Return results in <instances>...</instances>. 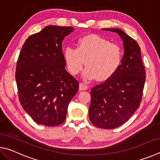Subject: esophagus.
<instances>
[{
	"mask_svg": "<svg viewBox=\"0 0 160 160\" xmlns=\"http://www.w3.org/2000/svg\"><path fill=\"white\" fill-rule=\"evenodd\" d=\"M80 90H86L88 89V87L83 83H80Z\"/></svg>",
	"mask_w": 160,
	"mask_h": 160,
	"instance_id": "obj_1",
	"label": "esophagus"
}]
</instances>
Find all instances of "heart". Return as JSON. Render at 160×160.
Here are the masks:
<instances>
[{
	"label": "heart",
	"mask_w": 160,
	"mask_h": 160,
	"mask_svg": "<svg viewBox=\"0 0 160 160\" xmlns=\"http://www.w3.org/2000/svg\"><path fill=\"white\" fill-rule=\"evenodd\" d=\"M63 55L68 69L72 75L79 73L85 61L87 68L84 78H96L98 81L112 78L120 67L123 58L122 50L118 45L96 34L81 37L76 48L67 47Z\"/></svg>",
	"instance_id": "heart-1"
}]
</instances>
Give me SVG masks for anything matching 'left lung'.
<instances>
[{
	"instance_id": "obj_1",
	"label": "left lung",
	"mask_w": 160,
	"mask_h": 160,
	"mask_svg": "<svg viewBox=\"0 0 160 160\" xmlns=\"http://www.w3.org/2000/svg\"><path fill=\"white\" fill-rule=\"evenodd\" d=\"M104 30L116 32L121 37L124 54L115 74L92 88L89 118L98 128L113 129L126 123L138 109L146 74L137 42L121 29Z\"/></svg>"
}]
</instances>
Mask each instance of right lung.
<instances>
[{
	"mask_svg": "<svg viewBox=\"0 0 160 160\" xmlns=\"http://www.w3.org/2000/svg\"><path fill=\"white\" fill-rule=\"evenodd\" d=\"M71 27L47 26L29 36L22 47L16 66L19 100L38 124L58 126L66 118L68 107L79 82L68 72L62 51Z\"/></svg>",
	"mask_w": 160,
	"mask_h": 160,
	"instance_id": "add662e5",
	"label": "right lung"
}]
</instances>
